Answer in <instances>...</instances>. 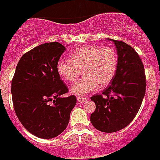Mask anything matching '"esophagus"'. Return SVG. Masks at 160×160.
<instances>
[{"label":"esophagus","instance_id":"obj_1","mask_svg":"<svg viewBox=\"0 0 160 160\" xmlns=\"http://www.w3.org/2000/svg\"><path fill=\"white\" fill-rule=\"evenodd\" d=\"M88 98H86V97H82V96L78 97V101L79 103H84V102H86Z\"/></svg>","mask_w":160,"mask_h":160}]
</instances>
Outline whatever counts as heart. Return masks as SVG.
<instances>
[{
    "instance_id": "heart-1",
    "label": "heart",
    "mask_w": 160,
    "mask_h": 160,
    "mask_svg": "<svg viewBox=\"0 0 160 160\" xmlns=\"http://www.w3.org/2000/svg\"><path fill=\"white\" fill-rule=\"evenodd\" d=\"M118 67V55L113 47L88 44L77 49L70 59H60L57 72L63 80L72 83L78 80L82 71L84 78L72 87L76 95H84L105 87L115 78Z\"/></svg>"
}]
</instances>
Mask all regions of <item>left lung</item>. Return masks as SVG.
<instances>
[{"label": "left lung", "instance_id": "8db88e82", "mask_svg": "<svg viewBox=\"0 0 160 160\" xmlns=\"http://www.w3.org/2000/svg\"><path fill=\"white\" fill-rule=\"evenodd\" d=\"M118 54L115 78L102 92L91 97L96 109L90 121L103 132H115L130 124L141 107L146 76L139 55L129 44L112 39Z\"/></svg>", "mask_w": 160, "mask_h": 160}]
</instances>
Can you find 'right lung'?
<instances>
[{"instance_id": "obj_1", "label": "right lung", "mask_w": 160, "mask_h": 160, "mask_svg": "<svg viewBox=\"0 0 160 160\" xmlns=\"http://www.w3.org/2000/svg\"><path fill=\"white\" fill-rule=\"evenodd\" d=\"M66 48L58 42L28 51L17 65L12 80L13 108L22 126L40 138H53L67 128L77 103L74 95L62 98L68 88L57 72Z\"/></svg>"}]
</instances>
